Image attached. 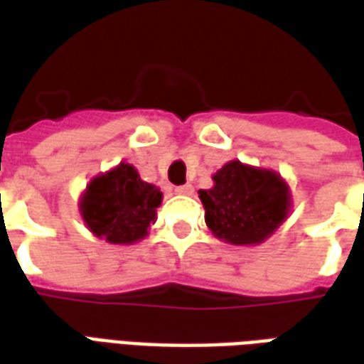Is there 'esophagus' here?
<instances>
[{"mask_svg":"<svg viewBox=\"0 0 364 364\" xmlns=\"http://www.w3.org/2000/svg\"><path fill=\"white\" fill-rule=\"evenodd\" d=\"M193 185H189V183H185V185H179V187H175V193L177 195H193Z\"/></svg>","mask_w":364,"mask_h":364,"instance_id":"obj_1","label":"esophagus"}]
</instances>
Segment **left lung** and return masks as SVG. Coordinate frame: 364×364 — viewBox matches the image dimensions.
I'll use <instances>...</instances> for the list:
<instances>
[{
    "label": "left lung",
    "mask_w": 364,
    "mask_h": 364,
    "mask_svg": "<svg viewBox=\"0 0 364 364\" xmlns=\"http://www.w3.org/2000/svg\"><path fill=\"white\" fill-rule=\"evenodd\" d=\"M213 189L198 191V197L206 226L222 242L261 244L289 214V185L277 171L234 159L213 175Z\"/></svg>",
    "instance_id": "1"
}]
</instances>
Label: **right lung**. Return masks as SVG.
Segmentation results:
<instances>
[{"instance_id":"obj_1","label":"right lung","mask_w":364,"mask_h":364,"mask_svg":"<svg viewBox=\"0 0 364 364\" xmlns=\"http://www.w3.org/2000/svg\"><path fill=\"white\" fill-rule=\"evenodd\" d=\"M161 191L140 179L130 164H119L91 179L80 200L87 228L109 244H134L148 236L161 205Z\"/></svg>"}]
</instances>
